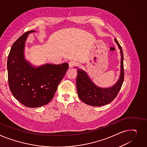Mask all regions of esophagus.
<instances>
[{"mask_svg": "<svg viewBox=\"0 0 147 147\" xmlns=\"http://www.w3.org/2000/svg\"><path fill=\"white\" fill-rule=\"evenodd\" d=\"M76 63L74 61H71L68 63V66H69V68H73L74 67L75 65H76Z\"/></svg>", "mask_w": 147, "mask_h": 147, "instance_id": "1", "label": "esophagus"}]
</instances>
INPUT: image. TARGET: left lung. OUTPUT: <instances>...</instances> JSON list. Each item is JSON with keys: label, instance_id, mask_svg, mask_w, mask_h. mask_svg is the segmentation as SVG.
<instances>
[{"label": "left lung", "instance_id": "1", "mask_svg": "<svg viewBox=\"0 0 147 147\" xmlns=\"http://www.w3.org/2000/svg\"><path fill=\"white\" fill-rule=\"evenodd\" d=\"M115 41L120 50L121 58L119 78L113 86L107 88L98 87L92 82L85 71L77 69L76 79L77 94L80 99L87 105L93 106H101L109 104L113 100L121 90L124 79L123 55L118 41L116 39H115Z\"/></svg>", "mask_w": 147, "mask_h": 147}]
</instances>
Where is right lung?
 <instances>
[{
	"instance_id": "right-lung-1",
	"label": "right lung",
	"mask_w": 147,
	"mask_h": 147,
	"mask_svg": "<svg viewBox=\"0 0 147 147\" xmlns=\"http://www.w3.org/2000/svg\"><path fill=\"white\" fill-rule=\"evenodd\" d=\"M35 32L24 33L13 43L7 62L9 89L16 100L28 107L50 102L68 68L67 63L36 67L25 59V42L28 34Z\"/></svg>"
}]
</instances>
